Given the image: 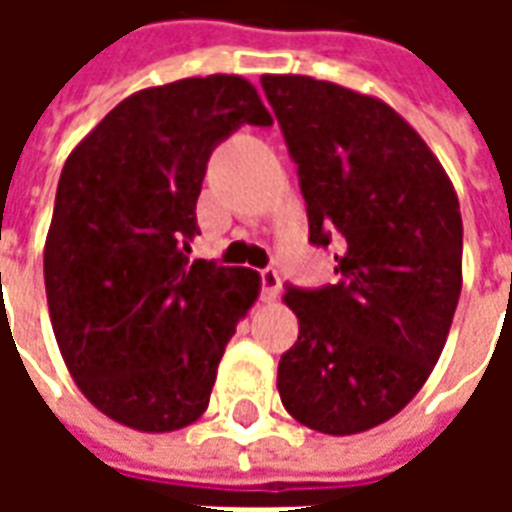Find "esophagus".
I'll return each instance as SVG.
<instances>
[{
    "label": "esophagus",
    "mask_w": 512,
    "mask_h": 512,
    "mask_svg": "<svg viewBox=\"0 0 512 512\" xmlns=\"http://www.w3.org/2000/svg\"><path fill=\"white\" fill-rule=\"evenodd\" d=\"M260 279H263V299L274 301L279 296V288H282V279H279L277 268H266L260 271Z\"/></svg>",
    "instance_id": "34e87169"
}]
</instances>
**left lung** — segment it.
I'll return each instance as SVG.
<instances>
[{
  "label": "left lung",
  "mask_w": 512,
  "mask_h": 512,
  "mask_svg": "<svg viewBox=\"0 0 512 512\" xmlns=\"http://www.w3.org/2000/svg\"><path fill=\"white\" fill-rule=\"evenodd\" d=\"M260 82L299 164L310 241L343 238L337 285L282 296L299 340L279 359V397L301 425L354 436L403 411L439 362L463 285L461 205L381 98L299 73Z\"/></svg>",
  "instance_id": "left-lung-1"
}]
</instances>
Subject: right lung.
<instances>
[{
  "mask_svg": "<svg viewBox=\"0 0 512 512\" xmlns=\"http://www.w3.org/2000/svg\"><path fill=\"white\" fill-rule=\"evenodd\" d=\"M271 126L255 84L191 76L128 95L65 161L43 246L51 329L101 414L142 433L197 422L260 274L189 263L208 156Z\"/></svg>",
  "mask_w": 512,
  "mask_h": 512,
  "instance_id": "obj_1",
  "label": "right lung"
}]
</instances>
